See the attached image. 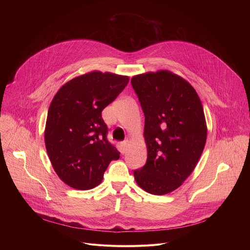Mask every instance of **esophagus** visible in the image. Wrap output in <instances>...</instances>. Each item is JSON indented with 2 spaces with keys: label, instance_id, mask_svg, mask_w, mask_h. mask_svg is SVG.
Returning <instances> with one entry per match:
<instances>
[{
  "label": "esophagus",
  "instance_id": "obj_1",
  "mask_svg": "<svg viewBox=\"0 0 250 250\" xmlns=\"http://www.w3.org/2000/svg\"><path fill=\"white\" fill-rule=\"evenodd\" d=\"M128 142H129L128 138H126V139H125L124 141H122V142H121V146H122V148H123V152H125V150L126 149L127 145H128Z\"/></svg>",
  "mask_w": 250,
  "mask_h": 250
}]
</instances>
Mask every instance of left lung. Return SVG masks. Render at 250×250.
I'll return each mask as SVG.
<instances>
[{
    "instance_id": "obj_1",
    "label": "left lung",
    "mask_w": 250,
    "mask_h": 250,
    "mask_svg": "<svg viewBox=\"0 0 250 250\" xmlns=\"http://www.w3.org/2000/svg\"><path fill=\"white\" fill-rule=\"evenodd\" d=\"M131 86L145 113L147 160L133 171L137 185L153 195H165L195 169L207 139L201 100L182 77L160 70L133 76Z\"/></svg>"
}]
</instances>
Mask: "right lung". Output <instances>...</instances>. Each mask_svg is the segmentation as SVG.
<instances>
[{
  "label": "right lung",
  "instance_id": "obj_1",
  "mask_svg": "<svg viewBox=\"0 0 250 250\" xmlns=\"http://www.w3.org/2000/svg\"><path fill=\"white\" fill-rule=\"evenodd\" d=\"M127 76L86 73L64 84L48 109L44 141L50 162L60 179L77 190L98 186L118 149L106 139L102 111L128 83Z\"/></svg>",
  "mask_w": 250,
  "mask_h": 250
}]
</instances>
